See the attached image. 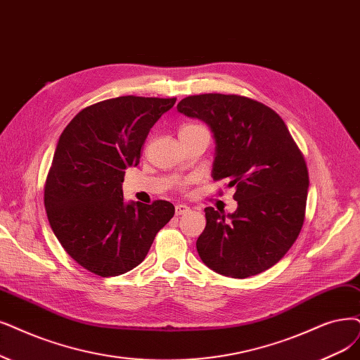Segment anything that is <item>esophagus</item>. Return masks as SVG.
Here are the masks:
<instances>
[{
	"label": "esophagus",
	"mask_w": 360,
	"mask_h": 360,
	"mask_svg": "<svg viewBox=\"0 0 360 360\" xmlns=\"http://www.w3.org/2000/svg\"><path fill=\"white\" fill-rule=\"evenodd\" d=\"M188 212H190V207L187 206V205H176L175 206V214L176 215H185V214H188Z\"/></svg>",
	"instance_id": "esophagus-1"
}]
</instances>
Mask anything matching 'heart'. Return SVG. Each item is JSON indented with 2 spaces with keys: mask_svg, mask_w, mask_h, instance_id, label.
<instances>
[{
  "mask_svg": "<svg viewBox=\"0 0 360 360\" xmlns=\"http://www.w3.org/2000/svg\"><path fill=\"white\" fill-rule=\"evenodd\" d=\"M200 127H203V126H198V124H193V123H190V124H185V126H182V127H181V131H185V130H193V129H200Z\"/></svg>",
  "mask_w": 360,
  "mask_h": 360,
  "instance_id": "heart-1",
  "label": "heart"
}]
</instances>
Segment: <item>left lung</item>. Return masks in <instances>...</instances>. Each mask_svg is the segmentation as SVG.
<instances>
[{"label":"left lung","mask_w":360,"mask_h":360,"mask_svg":"<svg viewBox=\"0 0 360 360\" xmlns=\"http://www.w3.org/2000/svg\"><path fill=\"white\" fill-rule=\"evenodd\" d=\"M178 111L206 122L217 142L214 181L234 187L237 210L206 207L197 252L214 271L234 278L259 274L295 243L305 218L309 170L276 111L240 95L184 98Z\"/></svg>","instance_id":"obj_1"}]
</instances>
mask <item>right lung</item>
Listing matches in <instances>:
<instances>
[{
    "label": "right lung",
    "instance_id": "1",
    "mask_svg": "<svg viewBox=\"0 0 360 360\" xmlns=\"http://www.w3.org/2000/svg\"><path fill=\"white\" fill-rule=\"evenodd\" d=\"M176 98L120 96L86 106L59 138L44 185V206L59 243L78 265L120 276L139 265L175 215L166 200L124 203V170Z\"/></svg>",
    "mask_w": 360,
    "mask_h": 360
}]
</instances>
